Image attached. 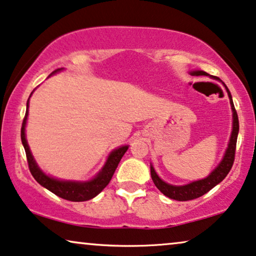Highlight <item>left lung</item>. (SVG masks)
<instances>
[{
	"label": "left lung",
	"instance_id": "8db88e82",
	"mask_svg": "<svg viewBox=\"0 0 256 256\" xmlns=\"http://www.w3.org/2000/svg\"><path fill=\"white\" fill-rule=\"evenodd\" d=\"M190 74L195 76H200V75L209 76L207 72L202 70H193L190 72ZM210 78L222 82L220 78H216V76H210ZM222 84L224 86L226 90H227L228 98H230V102L232 112H233V127H232L230 138V142H228V147L226 149L224 158H222L220 164L215 167L214 170L212 172L207 178H201V180H198V181H193L190 182V184H187L184 186H175V184H167V182H164L156 174V172H155L152 164H150V175H152V182H154V184L156 186L158 190L169 198H172V200H176V201H188V200H194V198H200L206 193H208V192L212 188H214L215 186L220 184V182L227 176V174L232 169V166L234 164L235 148H236V140H238V112L235 110L233 98H232L230 89L227 88V86H226L224 82H222Z\"/></svg>",
	"mask_w": 256,
	"mask_h": 256
}]
</instances>
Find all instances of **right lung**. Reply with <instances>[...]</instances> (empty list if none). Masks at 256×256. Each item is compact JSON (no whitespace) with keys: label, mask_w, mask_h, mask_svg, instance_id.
Masks as SVG:
<instances>
[{"label":"right lung","mask_w":256,"mask_h":256,"mask_svg":"<svg viewBox=\"0 0 256 256\" xmlns=\"http://www.w3.org/2000/svg\"><path fill=\"white\" fill-rule=\"evenodd\" d=\"M63 70V68H58L52 72L50 75H54L56 72ZM32 92L30 96L32 95ZM29 96V98H30ZM29 98L26 101V116L23 118V124L21 128V140L22 144L24 147L26 155V161H28L29 170H30L32 175L34 176L36 181L38 182L42 187L47 188L48 190H50L52 193H54L58 196L64 198V200L72 201V202H81V201H88L90 198H95L96 195H98L102 190L106 188V186L109 184V181L112 180V175H114L115 169L118 168V164H120L122 156L124 155V152L128 150L129 146H121V147L114 149L110 152V154L108 155L107 161L101 170L95 175L92 180L88 181H72V180H61V178H52L50 175H47L41 168L38 167V164H36L34 156H32L30 148H29L28 142L26 138V118H28V112H29Z\"/></svg>","instance_id":"1"}]
</instances>
